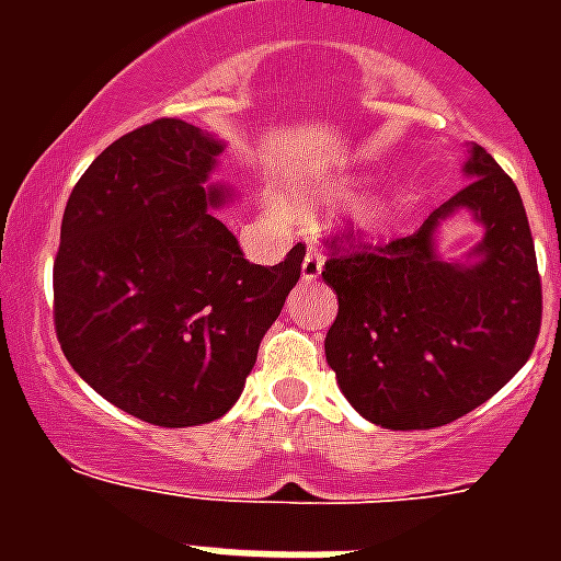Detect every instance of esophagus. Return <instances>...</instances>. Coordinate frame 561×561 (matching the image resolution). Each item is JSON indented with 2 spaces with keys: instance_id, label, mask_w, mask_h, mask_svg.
<instances>
[{
  "instance_id": "34e87169",
  "label": "esophagus",
  "mask_w": 561,
  "mask_h": 561,
  "mask_svg": "<svg viewBox=\"0 0 561 561\" xmlns=\"http://www.w3.org/2000/svg\"><path fill=\"white\" fill-rule=\"evenodd\" d=\"M323 262H325L323 253L311 247V250L306 253V259H302V279L306 282L320 279V273H323Z\"/></svg>"
}]
</instances>
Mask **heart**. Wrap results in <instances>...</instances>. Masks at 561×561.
Listing matches in <instances>:
<instances>
[{"instance_id": "obj_1", "label": "heart", "mask_w": 561, "mask_h": 561, "mask_svg": "<svg viewBox=\"0 0 561 561\" xmlns=\"http://www.w3.org/2000/svg\"><path fill=\"white\" fill-rule=\"evenodd\" d=\"M352 188H355V180L334 178L317 188H299L294 203H297L299 211H311L314 206H320V203L325 201H341V197L352 194ZM375 218H378V209H375V206H364V209H360V220H364V224H373Z\"/></svg>"}]
</instances>
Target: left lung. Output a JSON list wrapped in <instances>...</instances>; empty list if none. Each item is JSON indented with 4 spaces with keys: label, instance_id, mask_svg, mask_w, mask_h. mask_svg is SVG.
<instances>
[{
    "label": "left lung",
    "instance_id": "left-lung-1",
    "mask_svg": "<svg viewBox=\"0 0 561 561\" xmlns=\"http://www.w3.org/2000/svg\"><path fill=\"white\" fill-rule=\"evenodd\" d=\"M466 186L413 236L332 238L323 279L337 294L325 360L360 416L390 431L448 425L492 399L533 355L541 276L522 194L471 145ZM469 208L484 227L471 263L435 255L438 220Z\"/></svg>",
    "mask_w": 561,
    "mask_h": 561
}]
</instances>
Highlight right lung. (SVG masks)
Masks as SVG:
<instances>
[{
  "mask_svg": "<svg viewBox=\"0 0 561 561\" xmlns=\"http://www.w3.org/2000/svg\"><path fill=\"white\" fill-rule=\"evenodd\" d=\"M224 142L157 118L75 183L55 259L60 350L92 390L160 427L206 425L238 401L259 343L297 285L306 244L250 264L211 209Z\"/></svg>",
  "mask_w": 561,
  "mask_h": 561,
  "instance_id": "obj_1",
  "label": "right lung"
}]
</instances>
